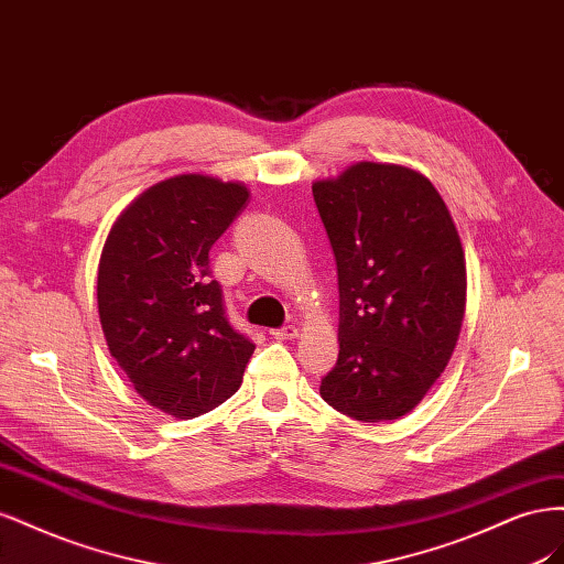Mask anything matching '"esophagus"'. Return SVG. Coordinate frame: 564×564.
Here are the masks:
<instances>
[{
	"label": "esophagus",
	"mask_w": 564,
	"mask_h": 564,
	"mask_svg": "<svg viewBox=\"0 0 564 564\" xmlns=\"http://www.w3.org/2000/svg\"><path fill=\"white\" fill-rule=\"evenodd\" d=\"M270 336H272V338H278V340H289V338H296V336H299V329L294 327V324H286V327L272 329V332H270Z\"/></svg>",
	"instance_id": "34e87169"
}]
</instances>
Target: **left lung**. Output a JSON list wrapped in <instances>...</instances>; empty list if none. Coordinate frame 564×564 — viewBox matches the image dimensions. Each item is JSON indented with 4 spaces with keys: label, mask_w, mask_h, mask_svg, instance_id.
<instances>
[{
    "label": "left lung",
    "mask_w": 564,
    "mask_h": 564,
    "mask_svg": "<svg viewBox=\"0 0 564 564\" xmlns=\"http://www.w3.org/2000/svg\"><path fill=\"white\" fill-rule=\"evenodd\" d=\"M338 272V360L319 395L355 421L400 419L445 371L466 311V259L445 199L402 164L315 181Z\"/></svg>",
    "instance_id": "obj_1"
}]
</instances>
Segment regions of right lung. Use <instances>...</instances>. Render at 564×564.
Masks as SVG:
<instances>
[{
    "label": "right lung",
    "mask_w": 564,
    "mask_h": 564,
    "mask_svg": "<svg viewBox=\"0 0 564 564\" xmlns=\"http://www.w3.org/2000/svg\"><path fill=\"white\" fill-rule=\"evenodd\" d=\"M247 185L202 174L155 183L119 214L98 263V315L135 392L176 419L240 388L253 352L232 329L209 249L245 209Z\"/></svg>",
    "instance_id": "right-lung-1"
}]
</instances>
